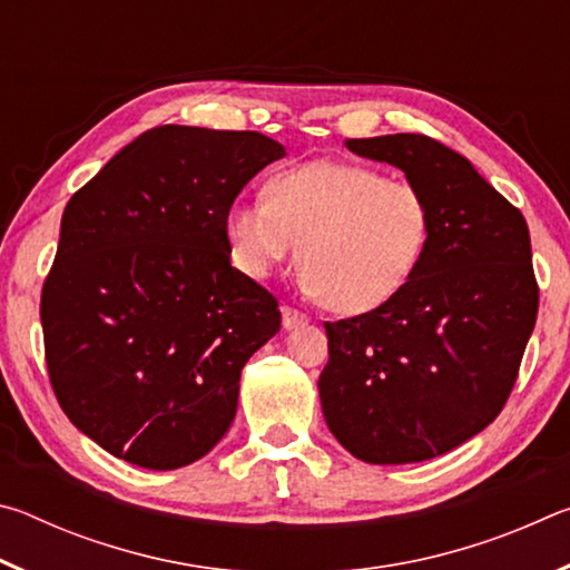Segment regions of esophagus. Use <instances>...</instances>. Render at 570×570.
<instances>
[{"instance_id":"obj_1","label":"esophagus","mask_w":570,"mask_h":570,"mask_svg":"<svg viewBox=\"0 0 570 570\" xmlns=\"http://www.w3.org/2000/svg\"><path fill=\"white\" fill-rule=\"evenodd\" d=\"M282 322H284L286 330H294V326H298V324H306L308 316L304 312H298V308L284 304L282 306Z\"/></svg>"}]
</instances>
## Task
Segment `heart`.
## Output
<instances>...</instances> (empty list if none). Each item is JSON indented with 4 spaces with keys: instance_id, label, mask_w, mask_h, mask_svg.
<instances>
[{
    "instance_id": "1",
    "label": "heart",
    "mask_w": 570,
    "mask_h": 570,
    "mask_svg": "<svg viewBox=\"0 0 570 570\" xmlns=\"http://www.w3.org/2000/svg\"><path fill=\"white\" fill-rule=\"evenodd\" d=\"M266 198L226 216L234 264L264 278L298 254L304 282L340 314L387 304L422 264L435 214L417 183L364 163L312 160L274 173Z\"/></svg>"
}]
</instances>
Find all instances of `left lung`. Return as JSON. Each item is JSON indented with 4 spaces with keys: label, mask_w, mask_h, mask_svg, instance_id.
Here are the masks:
<instances>
[{
    "label": "left lung",
    "mask_w": 570,
    "mask_h": 570,
    "mask_svg": "<svg viewBox=\"0 0 570 570\" xmlns=\"http://www.w3.org/2000/svg\"><path fill=\"white\" fill-rule=\"evenodd\" d=\"M428 193L435 228L397 296L324 322V420L354 458L404 465L445 455L505 407L538 316L528 224L440 140L420 132L346 140Z\"/></svg>",
    "instance_id": "obj_1"
}]
</instances>
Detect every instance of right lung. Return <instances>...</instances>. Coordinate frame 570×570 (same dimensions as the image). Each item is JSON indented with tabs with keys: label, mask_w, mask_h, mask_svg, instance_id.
Returning a JSON list of instances; mask_svg holds the SVG:
<instances>
[{
	"label": "right lung",
	"mask_w": 570,
	"mask_h": 570,
	"mask_svg": "<svg viewBox=\"0 0 570 570\" xmlns=\"http://www.w3.org/2000/svg\"><path fill=\"white\" fill-rule=\"evenodd\" d=\"M282 156L254 130L160 125L67 200L40 298L45 362L62 412L110 455L176 470L234 422L240 370L282 312L230 266L226 216Z\"/></svg>",
	"instance_id": "obj_1"
}]
</instances>
